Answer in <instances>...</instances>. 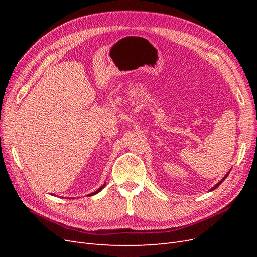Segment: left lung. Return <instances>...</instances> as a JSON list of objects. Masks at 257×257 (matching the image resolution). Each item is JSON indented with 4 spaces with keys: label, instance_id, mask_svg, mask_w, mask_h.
I'll list each match as a JSON object with an SVG mask.
<instances>
[{
    "label": "left lung",
    "instance_id": "left-lung-1",
    "mask_svg": "<svg viewBox=\"0 0 257 257\" xmlns=\"http://www.w3.org/2000/svg\"><path fill=\"white\" fill-rule=\"evenodd\" d=\"M229 172H230V170H229ZM229 172H228V173H227L226 175H225V176L223 177V179H222V180H221V181H219V182H217V183H216V184H215V185L213 186V188H211V190H210V191H213V190H215V189L217 188V186H219V185H220V184H221V183H222V182H223V181L225 180V179H226V178H227V176H228Z\"/></svg>",
    "mask_w": 257,
    "mask_h": 257
}]
</instances>
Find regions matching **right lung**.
I'll list each match as a JSON object with an SVG mask.
<instances>
[{
	"label": "right lung",
	"instance_id": "right-lung-1",
	"mask_svg": "<svg viewBox=\"0 0 257 257\" xmlns=\"http://www.w3.org/2000/svg\"><path fill=\"white\" fill-rule=\"evenodd\" d=\"M105 185H106V182H105V183H104V184H103V185H102V186H100V188H99V189H98V190H96V191H95V192H93V193H91V194H89V195H88V196H92V195H95V194H97V193H98V192H100V191H102V190H103V189H104V188H105Z\"/></svg>",
	"mask_w": 257,
	"mask_h": 257
}]
</instances>
